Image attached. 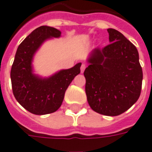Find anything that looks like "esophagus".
<instances>
[{"instance_id": "1", "label": "esophagus", "mask_w": 152, "mask_h": 152, "mask_svg": "<svg viewBox=\"0 0 152 152\" xmlns=\"http://www.w3.org/2000/svg\"><path fill=\"white\" fill-rule=\"evenodd\" d=\"M85 68H86V64H83L81 65V67H80V72L84 73V72H85Z\"/></svg>"}]
</instances>
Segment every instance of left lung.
Here are the masks:
<instances>
[{
  "label": "left lung",
  "mask_w": 152,
  "mask_h": 152,
  "mask_svg": "<svg viewBox=\"0 0 152 152\" xmlns=\"http://www.w3.org/2000/svg\"><path fill=\"white\" fill-rule=\"evenodd\" d=\"M107 31L110 44L93 49L88 56L85 93L93 110L118 116L138 101L142 71L135 46L118 30Z\"/></svg>",
  "instance_id": "8db88e82"
}]
</instances>
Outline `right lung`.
Masks as SVG:
<instances>
[{"label": "right lung", "instance_id": "add662e5", "mask_svg": "<svg viewBox=\"0 0 152 152\" xmlns=\"http://www.w3.org/2000/svg\"><path fill=\"white\" fill-rule=\"evenodd\" d=\"M60 37V30L42 26L22 42L14 57L10 72L13 95L22 107L36 115L56 112L61 106L67 87L80 72L81 63L48 77L34 72L33 60L37 51L46 41Z\"/></svg>", "mask_w": 152, "mask_h": 152}]
</instances>
